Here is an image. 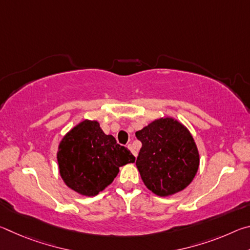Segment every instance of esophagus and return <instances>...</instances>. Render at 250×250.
I'll list each match as a JSON object with an SVG mask.
<instances>
[{
  "label": "esophagus",
  "mask_w": 250,
  "mask_h": 250,
  "mask_svg": "<svg viewBox=\"0 0 250 250\" xmlns=\"http://www.w3.org/2000/svg\"><path fill=\"white\" fill-rule=\"evenodd\" d=\"M128 147L130 149V151L132 152V154L135 156V158H137V155H138V152L135 151L134 149H133V146H132V145H128Z\"/></svg>",
  "instance_id": "34e87169"
}]
</instances>
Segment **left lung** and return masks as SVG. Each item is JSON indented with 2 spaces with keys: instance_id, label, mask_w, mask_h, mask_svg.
I'll return each instance as SVG.
<instances>
[{
  "instance_id": "obj_1",
  "label": "left lung",
  "mask_w": 250,
  "mask_h": 250,
  "mask_svg": "<svg viewBox=\"0 0 250 250\" xmlns=\"http://www.w3.org/2000/svg\"><path fill=\"white\" fill-rule=\"evenodd\" d=\"M135 137L142 143L135 164L150 191L168 196L193 181L200 155L193 137L183 125L172 118H162L135 132Z\"/></svg>"
}]
</instances>
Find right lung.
Wrapping results in <instances>:
<instances>
[{
	"instance_id": "1",
	"label": "right lung",
	"mask_w": 250,
	"mask_h": 250,
	"mask_svg": "<svg viewBox=\"0 0 250 250\" xmlns=\"http://www.w3.org/2000/svg\"><path fill=\"white\" fill-rule=\"evenodd\" d=\"M59 173L66 185L82 195L95 196L111 183L119 167L133 163L128 147L118 145L97 121L84 120L59 143Z\"/></svg>"
}]
</instances>
